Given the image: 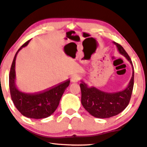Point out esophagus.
Returning a JSON list of instances; mask_svg holds the SVG:
<instances>
[{"instance_id":"esophagus-1","label":"esophagus","mask_w":147,"mask_h":147,"mask_svg":"<svg viewBox=\"0 0 147 147\" xmlns=\"http://www.w3.org/2000/svg\"><path fill=\"white\" fill-rule=\"evenodd\" d=\"M80 79H81V77H80V76L78 75H75L72 76L71 81H72V82H73V83H77L79 81Z\"/></svg>"}]
</instances>
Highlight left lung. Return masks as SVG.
<instances>
[{"mask_svg": "<svg viewBox=\"0 0 147 147\" xmlns=\"http://www.w3.org/2000/svg\"><path fill=\"white\" fill-rule=\"evenodd\" d=\"M114 44L117 47L119 52L125 56L132 66V77L125 90L116 93H107L94 87H88L83 81L80 83L81 104L87 112L97 118H109L119 114L129 105L132 93L134 79L132 62L121 45L115 42Z\"/></svg>", "mask_w": 147, "mask_h": 147, "instance_id": "obj_1", "label": "left lung"}]
</instances>
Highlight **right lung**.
Instances as JSON below:
<instances>
[{
	"mask_svg": "<svg viewBox=\"0 0 147 147\" xmlns=\"http://www.w3.org/2000/svg\"><path fill=\"white\" fill-rule=\"evenodd\" d=\"M29 41L26 42L15 55L9 72V90L13 102L22 115L31 119H43L49 117L56 110L65 90L70 84V80L38 93H25L18 90L16 85V56Z\"/></svg>",
	"mask_w": 147,
	"mask_h": 147,
	"instance_id": "add662e5",
	"label": "right lung"
}]
</instances>
